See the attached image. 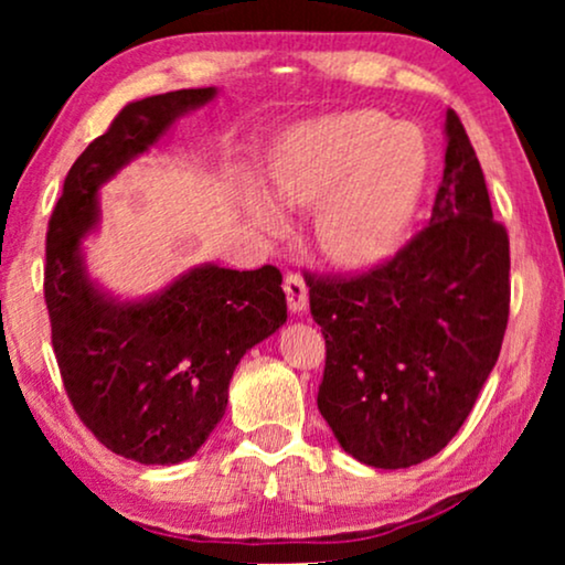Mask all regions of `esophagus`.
Here are the masks:
<instances>
[{
    "label": "esophagus",
    "mask_w": 565,
    "mask_h": 565,
    "mask_svg": "<svg viewBox=\"0 0 565 565\" xmlns=\"http://www.w3.org/2000/svg\"><path fill=\"white\" fill-rule=\"evenodd\" d=\"M285 296H288V306L292 313H300L306 311L308 308V288L303 282V277H300V273H296V269H290L288 275H285Z\"/></svg>",
    "instance_id": "1"
}]
</instances>
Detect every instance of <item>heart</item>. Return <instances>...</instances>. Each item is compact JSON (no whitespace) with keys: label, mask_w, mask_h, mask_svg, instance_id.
<instances>
[{"label":"heart","mask_w":565,"mask_h":565,"mask_svg":"<svg viewBox=\"0 0 565 565\" xmlns=\"http://www.w3.org/2000/svg\"><path fill=\"white\" fill-rule=\"evenodd\" d=\"M422 182V143L377 110H347L311 122L273 169L277 203L316 205L313 242L344 267L373 265L396 249ZM252 215L262 228H282V215L259 200Z\"/></svg>","instance_id":"obj_1"}]
</instances>
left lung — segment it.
<instances>
[{"label":"left lung","mask_w":565,"mask_h":565,"mask_svg":"<svg viewBox=\"0 0 565 565\" xmlns=\"http://www.w3.org/2000/svg\"><path fill=\"white\" fill-rule=\"evenodd\" d=\"M431 218L396 257L354 277L306 273L327 339L319 412L373 468H408L458 435L497 365L509 321V236L493 221L455 110Z\"/></svg>","instance_id":"obj_1"}]
</instances>
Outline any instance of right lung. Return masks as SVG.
Instances as JSON below:
<instances>
[{
	"label": "right lung",
	"mask_w": 565,
	"mask_h": 565,
	"mask_svg": "<svg viewBox=\"0 0 565 565\" xmlns=\"http://www.w3.org/2000/svg\"><path fill=\"white\" fill-rule=\"evenodd\" d=\"M213 97L215 87L177 89L122 107L68 169L45 234L43 290L66 396L107 450L143 466L200 450L226 412L238 360L288 319L273 265H203L134 303L105 296L84 269L99 184Z\"/></svg>",
	"instance_id": "add662e5"
}]
</instances>
